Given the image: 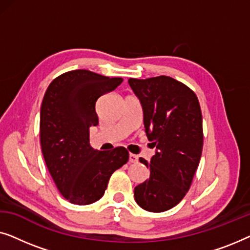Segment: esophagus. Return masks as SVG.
Here are the masks:
<instances>
[{
  "instance_id": "34e87169",
  "label": "esophagus",
  "mask_w": 250,
  "mask_h": 250,
  "mask_svg": "<svg viewBox=\"0 0 250 250\" xmlns=\"http://www.w3.org/2000/svg\"><path fill=\"white\" fill-rule=\"evenodd\" d=\"M138 159H139V157L136 156V155H133V153H129V163H136L138 162Z\"/></svg>"
}]
</instances>
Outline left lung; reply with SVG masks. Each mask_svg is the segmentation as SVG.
<instances>
[{
	"mask_svg": "<svg viewBox=\"0 0 250 250\" xmlns=\"http://www.w3.org/2000/svg\"><path fill=\"white\" fill-rule=\"evenodd\" d=\"M141 102L143 124L156 146L150 162L140 158L150 176L134 188L143 209L160 213L176 206L190 189L203 151V116L192 90L168 76L129 78Z\"/></svg>",
	"mask_w": 250,
	"mask_h": 250,
	"instance_id": "8db88e82",
	"label": "left lung"
}]
</instances>
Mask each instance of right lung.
I'll return each mask as SVG.
<instances>
[{
	"mask_svg": "<svg viewBox=\"0 0 250 250\" xmlns=\"http://www.w3.org/2000/svg\"><path fill=\"white\" fill-rule=\"evenodd\" d=\"M123 82L77 69L52 81L41 107L42 153L59 192L71 204L90 205L100 199L109 179L128 160L118 146L99 151L90 145V127L99 124L95 104Z\"/></svg>",
	"mask_w": 250,
	"mask_h": 250,
	"instance_id": "1",
	"label": "right lung"
}]
</instances>
